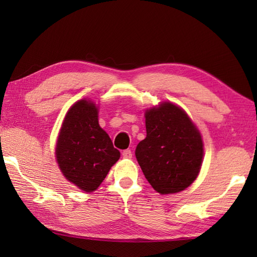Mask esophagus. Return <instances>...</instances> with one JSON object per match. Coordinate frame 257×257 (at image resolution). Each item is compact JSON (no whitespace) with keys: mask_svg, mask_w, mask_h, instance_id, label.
I'll return each instance as SVG.
<instances>
[{"mask_svg":"<svg viewBox=\"0 0 257 257\" xmlns=\"http://www.w3.org/2000/svg\"><path fill=\"white\" fill-rule=\"evenodd\" d=\"M122 156H123V159H132V158H133L132 151H130V150L123 151V152H122Z\"/></svg>","mask_w":257,"mask_h":257,"instance_id":"esophagus-1","label":"esophagus"}]
</instances>
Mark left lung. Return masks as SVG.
Segmentation results:
<instances>
[{"label":"left lung","instance_id":"left-lung-1","mask_svg":"<svg viewBox=\"0 0 257 257\" xmlns=\"http://www.w3.org/2000/svg\"><path fill=\"white\" fill-rule=\"evenodd\" d=\"M146 138L136 147V159L158 193L175 194L196 179L203 162V141L187 113L171 102L145 112Z\"/></svg>","mask_w":257,"mask_h":257}]
</instances>
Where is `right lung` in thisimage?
<instances>
[{
	"instance_id": "1",
	"label": "right lung",
	"mask_w": 257,
	"mask_h": 257,
	"mask_svg": "<svg viewBox=\"0 0 257 257\" xmlns=\"http://www.w3.org/2000/svg\"><path fill=\"white\" fill-rule=\"evenodd\" d=\"M55 156L66 179L90 193L98 188L120 158L111 138L98 124V110L80 99L68 111L56 142Z\"/></svg>"
}]
</instances>
